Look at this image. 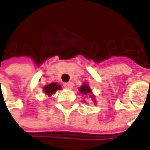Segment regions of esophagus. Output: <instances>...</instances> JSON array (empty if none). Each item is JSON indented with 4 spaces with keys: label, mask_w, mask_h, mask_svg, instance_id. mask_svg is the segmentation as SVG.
<instances>
[{
    "label": "esophagus",
    "mask_w": 150,
    "mask_h": 150,
    "mask_svg": "<svg viewBox=\"0 0 150 150\" xmlns=\"http://www.w3.org/2000/svg\"><path fill=\"white\" fill-rule=\"evenodd\" d=\"M63 87L66 88H68V89H71V88H72V82L65 83H63Z\"/></svg>",
    "instance_id": "esophagus-1"
}]
</instances>
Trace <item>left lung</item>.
Here are the masks:
<instances>
[{
  "label": "left lung",
  "mask_w": 150,
  "mask_h": 150,
  "mask_svg": "<svg viewBox=\"0 0 150 150\" xmlns=\"http://www.w3.org/2000/svg\"><path fill=\"white\" fill-rule=\"evenodd\" d=\"M80 93H83V94H88V93H91V89L89 88V87L87 85V84H83V86H82L80 88ZM93 98V97H92Z\"/></svg>",
  "instance_id": "8db88e82"
}]
</instances>
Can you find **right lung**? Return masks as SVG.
Wrapping results in <instances>:
<instances>
[{"instance_id":"add662e5","label":"right lung","mask_w":150,"mask_h":150,"mask_svg":"<svg viewBox=\"0 0 150 150\" xmlns=\"http://www.w3.org/2000/svg\"><path fill=\"white\" fill-rule=\"evenodd\" d=\"M58 89H61V86L59 84L52 83L47 84L44 87V93L47 95L51 96L52 94H54L56 91Z\"/></svg>"}]
</instances>
